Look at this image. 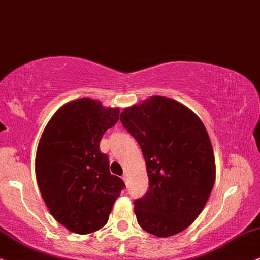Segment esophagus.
I'll use <instances>...</instances> for the list:
<instances>
[{"label": "esophagus", "mask_w": 260, "mask_h": 260, "mask_svg": "<svg viewBox=\"0 0 260 260\" xmlns=\"http://www.w3.org/2000/svg\"><path fill=\"white\" fill-rule=\"evenodd\" d=\"M122 179H123V182L127 184V182H128V176H127V174H123V175H122Z\"/></svg>", "instance_id": "esophagus-1"}]
</instances>
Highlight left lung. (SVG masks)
I'll list each match as a JSON object with an SVG mask.
<instances>
[{
	"label": "left lung",
	"instance_id": "left-lung-1",
	"mask_svg": "<svg viewBox=\"0 0 260 260\" xmlns=\"http://www.w3.org/2000/svg\"><path fill=\"white\" fill-rule=\"evenodd\" d=\"M123 127L138 141L150 186L134 201L144 231L159 238L188 228L200 215L215 182V159L205 124L192 110L164 96L124 108Z\"/></svg>",
	"mask_w": 260,
	"mask_h": 260
}]
</instances>
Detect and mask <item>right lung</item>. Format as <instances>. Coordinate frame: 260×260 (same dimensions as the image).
Wrapping results in <instances>:
<instances>
[{"mask_svg": "<svg viewBox=\"0 0 260 260\" xmlns=\"http://www.w3.org/2000/svg\"><path fill=\"white\" fill-rule=\"evenodd\" d=\"M119 115V108L78 99L60 107L41 134L36 155L38 186L51 215L74 233H92L105 226L124 188L100 151L103 134Z\"/></svg>", "mask_w": 260, "mask_h": 260, "instance_id": "1", "label": "right lung"}]
</instances>
